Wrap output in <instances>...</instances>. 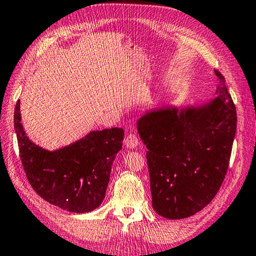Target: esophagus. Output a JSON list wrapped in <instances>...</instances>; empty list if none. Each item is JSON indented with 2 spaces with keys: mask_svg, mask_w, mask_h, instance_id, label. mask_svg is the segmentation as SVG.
<instances>
[{
  "mask_svg": "<svg viewBox=\"0 0 256 256\" xmlns=\"http://www.w3.org/2000/svg\"><path fill=\"white\" fill-rule=\"evenodd\" d=\"M125 144H126L128 149L136 148L139 144V139H138L136 134H134V133H128L126 138H125Z\"/></svg>",
  "mask_w": 256,
  "mask_h": 256,
  "instance_id": "34e87169",
  "label": "esophagus"
}]
</instances>
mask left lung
I'll return each instance as SVG.
<instances>
[{"mask_svg": "<svg viewBox=\"0 0 256 256\" xmlns=\"http://www.w3.org/2000/svg\"><path fill=\"white\" fill-rule=\"evenodd\" d=\"M220 84L216 98L200 106L164 107L138 120L146 144L152 208L166 218H184L208 205L228 171L237 128L236 107Z\"/></svg>", "mask_w": 256, "mask_h": 256, "instance_id": "8db88e82", "label": "left lung"}]
</instances>
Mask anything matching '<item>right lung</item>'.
<instances>
[{"mask_svg": "<svg viewBox=\"0 0 256 256\" xmlns=\"http://www.w3.org/2000/svg\"><path fill=\"white\" fill-rule=\"evenodd\" d=\"M20 160L30 186L44 200L74 213H88L102 202L124 130L92 131L74 144L48 152L28 139L20 101L14 108Z\"/></svg>", "mask_w": 256, "mask_h": 256, "instance_id": "right-lung-1", "label": "right lung"}]
</instances>
